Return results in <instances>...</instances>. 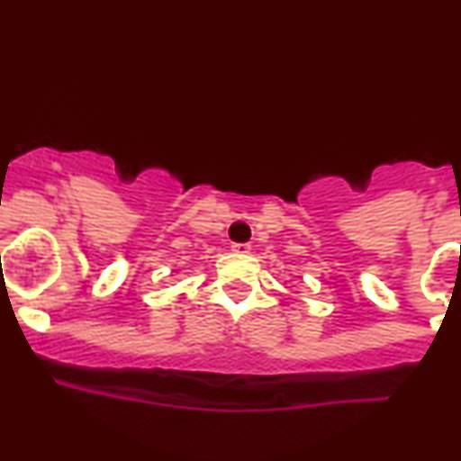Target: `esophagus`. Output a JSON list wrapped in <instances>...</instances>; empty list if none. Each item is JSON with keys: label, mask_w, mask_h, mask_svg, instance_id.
Returning <instances> with one entry per match:
<instances>
[{"label": "esophagus", "mask_w": 461, "mask_h": 461, "mask_svg": "<svg viewBox=\"0 0 461 461\" xmlns=\"http://www.w3.org/2000/svg\"><path fill=\"white\" fill-rule=\"evenodd\" d=\"M231 251L238 253V255H245V253L251 251V247H249V245H231Z\"/></svg>", "instance_id": "34e87169"}]
</instances>
